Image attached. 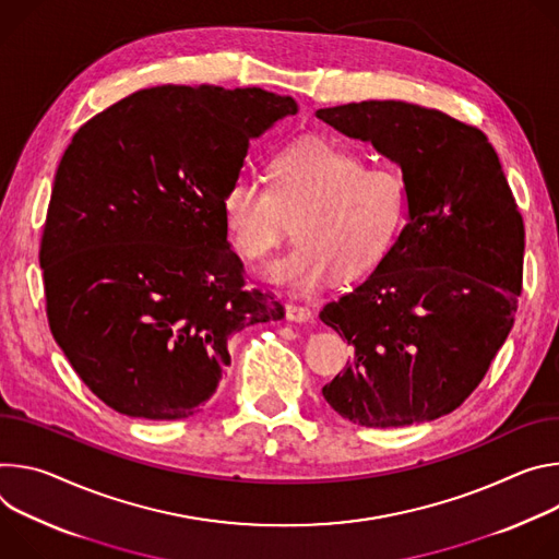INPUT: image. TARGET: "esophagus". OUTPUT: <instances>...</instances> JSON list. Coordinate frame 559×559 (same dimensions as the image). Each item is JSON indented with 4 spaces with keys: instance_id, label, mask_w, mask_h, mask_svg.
<instances>
[{
    "instance_id": "1",
    "label": "esophagus",
    "mask_w": 559,
    "mask_h": 559,
    "mask_svg": "<svg viewBox=\"0 0 559 559\" xmlns=\"http://www.w3.org/2000/svg\"><path fill=\"white\" fill-rule=\"evenodd\" d=\"M286 320L288 322H311L313 320V311L308 306H299V304H286Z\"/></svg>"
}]
</instances>
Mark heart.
I'll use <instances>...</instances> for the list:
<instances>
[{"label": "heart", "mask_w": 559, "mask_h": 559, "mask_svg": "<svg viewBox=\"0 0 559 559\" xmlns=\"http://www.w3.org/2000/svg\"><path fill=\"white\" fill-rule=\"evenodd\" d=\"M329 140H301L269 162V189L237 177L222 198V219L235 253L248 262L271 255L295 219L297 243L266 269V280L311 290L326 280L355 282L378 271L406 228L411 189L393 168Z\"/></svg>", "instance_id": "obj_1"}]
</instances>
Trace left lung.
<instances>
[{
    "label": "left lung",
    "instance_id": "obj_1",
    "mask_svg": "<svg viewBox=\"0 0 559 559\" xmlns=\"http://www.w3.org/2000/svg\"><path fill=\"white\" fill-rule=\"evenodd\" d=\"M316 115L373 144L411 189L395 251L320 313L355 348L322 395L370 428L442 417L479 386L515 322L524 222L500 157L479 129L417 104L359 102Z\"/></svg>",
    "mask_w": 559,
    "mask_h": 559
}]
</instances>
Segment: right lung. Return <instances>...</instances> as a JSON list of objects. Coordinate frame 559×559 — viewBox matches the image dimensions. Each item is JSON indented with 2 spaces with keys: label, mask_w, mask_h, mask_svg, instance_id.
<instances>
[{
  "label": "right lung",
  "mask_w": 559,
  "mask_h": 559,
  "mask_svg": "<svg viewBox=\"0 0 559 559\" xmlns=\"http://www.w3.org/2000/svg\"><path fill=\"white\" fill-rule=\"evenodd\" d=\"M262 88L155 86L102 110L61 157L39 266L48 326L80 380L112 411L181 419L230 364L228 337L282 320L248 290L222 198L248 142L286 115Z\"/></svg>",
  "instance_id": "add662e5"
}]
</instances>
